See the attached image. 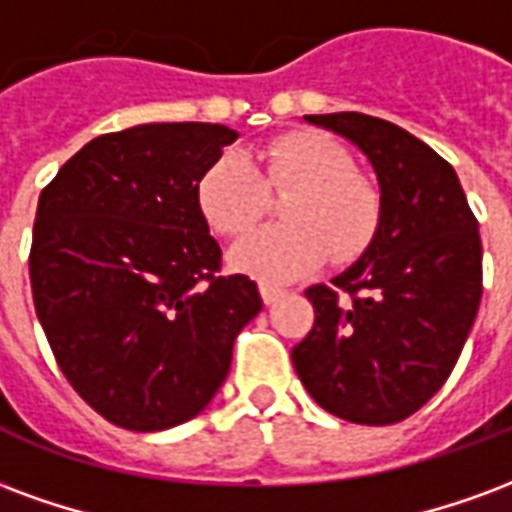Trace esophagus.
<instances>
[{"label":"esophagus","instance_id":"esophagus-1","mask_svg":"<svg viewBox=\"0 0 512 512\" xmlns=\"http://www.w3.org/2000/svg\"><path fill=\"white\" fill-rule=\"evenodd\" d=\"M285 296V290L282 288H274V285H260V299H263V304H274V301H279Z\"/></svg>","mask_w":512,"mask_h":512}]
</instances>
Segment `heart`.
I'll return each instance as SVG.
<instances>
[{
    "mask_svg": "<svg viewBox=\"0 0 512 512\" xmlns=\"http://www.w3.org/2000/svg\"><path fill=\"white\" fill-rule=\"evenodd\" d=\"M257 172L241 150H224L197 180V205L216 233L241 235L266 213L268 191L293 189L282 202L288 224L246 235L230 252V266L266 285L310 274L332 252L351 263L376 241L381 194L354 172V158L321 131H296L268 145Z\"/></svg>",
    "mask_w": 512,
    "mask_h": 512,
    "instance_id": "obj_1",
    "label": "heart"
}]
</instances>
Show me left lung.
I'll list each match as a JSON object with an SVG mask.
<instances>
[{
  "mask_svg": "<svg viewBox=\"0 0 512 512\" xmlns=\"http://www.w3.org/2000/svg\"><path fill=\"white\" fill-rule=\"evenodd\" d=\"M304 120L365 153L381 191V227L329 288L307 290L315 326L293 348V367L334 417L392 425L439 392L472 332L483 296L477 219L455 169L395 123L362 112Z\"/></svg>",
  "mask_w": 512,
  "mask_h": 512,
  "instance_id": "8db88e82",
  "label": "left lung"
}]
</instances>
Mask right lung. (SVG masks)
Here are the masks:
<instances>
[{
  "mask_svg": "<svg viewBox=\"0 0 512 512\" xmlns=\"http://www.w3.org/2000/svg\"><path fill=\"white\" fill-rule=\"evenodd\" d=\"M238 131L145 123L95 136L43 189L29 252L35 312L57 365L90 406L153 433L197 417L263 310L222 249L197 180Z\"/></svg>",
  "mask_w": 512,
  "mask_h": 512,
  "instance_id": "add662e5",
  "label": "right lung"
}]
</instances>
